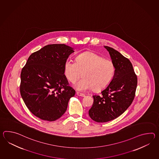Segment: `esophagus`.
<instances>
[{"label": "esophagus", "instance_id": "obj_1", "mask_svg": "<svg viewBox=\"0 0 159 159\" xmlns=\"http://www.w3.org/2000/svg\"><path fill=\"white\" fill-rule=\"evenodd\" d=\"M76 95L79 96H81V97H84L85 96L84 94H83V93H79V92H76Z\"/></svg>", "mask_w": 159, "mask_h": 159}]
</instances>
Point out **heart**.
<instances>
[{
    "mask_svg": "<svg viewBox=\"0 0 159 159\" xmlns=\"http://www.w3.org/2000/svg\"><path fill=\"white\" fill-rule=\"evenodd\" d=\"M83 75V78L75 84L76 89L80 92L93 89L100 91L106 88L112 80L115 67L111 60L104 59L99 55L87 52L79 55L76 62L66 60L64 74L71 83H75Z\"/></svg>",
    "mask_w": 159,
    "mask_h": 159,
    "instance_id": "1",
    "label": "heart"
}]
</instances>
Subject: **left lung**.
<instances>
[{"label": "left lung", "mask_w": 159, "mask_h": 159, "mask_svg": "<svg viewBox=\"0 0 159 159\" xmlns=\"http://www.w3.org/2000/svg\"><path fill=\"white\" fill-rule=\"evenodd\" d=\"M110 53L115 73L109 85L101 95H93V103L89 116L98 123L113 120L123 113L134 99L138 79L128 59L116 50L104 46Z\"/></svg>", "instance_id": "1"}]
</instances>
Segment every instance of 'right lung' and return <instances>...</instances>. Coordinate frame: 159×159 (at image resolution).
Listing matches in <instances>:
<instances>
[{
    "label": "right lung",
    "mask_w": 159,
    "mask_h": 159,
    "mask_svg": "<svg viewBox=\"0 0 159 159\" xmlns=\"http://www.w3.org/2000/svg\"><path fill=\"white\" fill-rule=\"evenodd\" d=\"M74 49L64 44L44 46L28 57L21 70L20 91L28 110L43 120L59 119L75 91L64 74L66 60Z\"/></svg>",
    "instance_id": "add662e5"
}]
</instances>
